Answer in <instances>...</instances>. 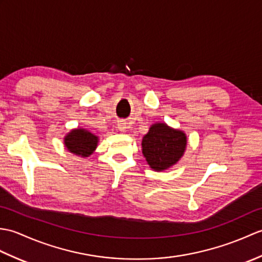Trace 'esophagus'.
Returning <instances> with one entry per match:
<instances>
[{
  "instance_id": "esophagus-1",
  "label": "esophagus",
  "mask_w": 262,
  "mask_h": 262,
  "mask_svg": "<svg viewBox=\"0 0 262 262\" xmlns=\"http://www.w3.org/2000/svg\"><path fill=\"white\" fill-rule=\"evenodd\" d=\"M118 129L121 130V132H124V130L126 129V122L119 121V122H118Z\"/></svg>"
}]
</instances>
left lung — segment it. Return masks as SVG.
Wrapping results in <instances>:
<instances>
[{
    "mask_svg": "<svg viewBox=\"0 0 262 262\" xmlns=\"http://www.w3.org/2000/svg\"><path fill=\"white\" fill-rule=\"evenodd\" d=\"M187 145L183 132L172 129L165 124H154L143 137V154L152 169L162 171L176 164Z\"/></svg>",
    "mask_w": 262,
    "mask_h": 262,
    "instance_id": "left-lung-1",
    "label": "left lung"
}]
</instances>
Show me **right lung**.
Returning a JSON list of instances; mask_svg holds the SVG:
<instances>
[{
    "label": "right lung",
    "mask_w": 262,
    "mask_h": 262,
    "mask_svg": "<svg viewBox=\"0 0 262 262\" xmlns=\"http://www.w3.org/2000/svg\"><path fill=\"white\" fill-rule=\"evenodd\" d=\"M64 142L70 152L85 158L96 149L98 137L84 129H74L65 137Z\"/></svg>",
    "instance_id": "obj_1"
}]
</instances>
